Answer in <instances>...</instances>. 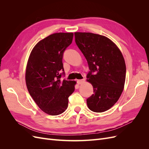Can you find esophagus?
Returning a JSON list of instances; mask_svg holds the SVG:
<instances>
[{
    "instance_id": "34e87169",
    "label": "esophagus",
    "mask_w": 149,
    "mask_h": 149,
    "mask_svg": "<svg viewBox=\"0 0 149 149\" xmlns=\"http://www.w3.org/2000/svg\"><path fill=\"white\" fill-rule=\"evenodd\" d=\"M84 81H85L84 79H78V80H77V83H78V84H83V83L84 82Z\"/></svg>"
}]
</instances>
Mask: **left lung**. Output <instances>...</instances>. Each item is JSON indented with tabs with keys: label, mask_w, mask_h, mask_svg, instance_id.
<instances>
[{
	"label": "left lung",
	"mask_w": 149,
	"mask_h": 149,
	"mask_svg": "<svg viewBox=\"0 0 149 149\" xmlns=\"http://www.w3.org/2000/svg\"><path fill=\"white\" fill-rule=\"evenodd\" d=\"M74 36L90 70L86 81L93 85L94 94L87 99L88 107L95 112L106 111L118 101L124 88L126 66L123 54L105 36L89 32H75Z\"/></svg>",
	"instance_id": "obj_1"
}]
</instances>
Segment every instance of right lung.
Returning <instances> with one entry per match:
<instances>
[{
    "label": "right lung",
    "mask_w": 149,
    "mask_h": 149,
    "mask_svg": "<svg viewBox=\"0 0 149 149\" xmlns=\"http://www.w3.org/2000/svg\"><path fill=\"white\" fill-rule=\"evenodd\" d=\"M73 33H55L40 40L31 50L25 71L26 88L37 106L51 116L67 109L75 81L61 80L63 55L72 43Z\"/></svg>",
    "instance_id": "right-lung-1"
}]
</instances>
